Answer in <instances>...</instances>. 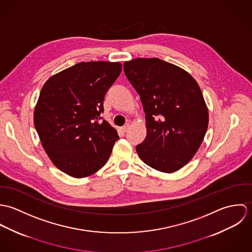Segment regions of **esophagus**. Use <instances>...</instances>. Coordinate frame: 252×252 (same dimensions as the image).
<instances>
[{
    "mask_svg": "<svg viewBox=\"0 0 252 252\" xmlns=\"http://www.w3.org/2000/svg\"><path fill=\"white\" fill-rule=\"evenodd\" d=\"M128 129H129V124H126V125H124L123 127L120 128V131H121L122 133H126V132L128 131Z\"/></svg>",
    "mask_w": 252,
    "mask_h": 252,
    "instance_id": "obj_1",
    "label": "esophagus"
}]
</instances>
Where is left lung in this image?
Returning a JSON list of instances; mask_svg holds the SVG:
<instances>
[{
    "label": "left lung",
    "mask_w": 252,
    "mask_h": 252,
    "mask_svg": "<svg viewBox=\"0 0 252 252\" xmlns=\"http://www.w3.org/2000/svg\"><path fill=\"white\" fill-rule=\"evenodd\" d=\"M126 77L140 95L146 137L136 150L146 165L174 173L185 166L202 144L209 111L196 80L180 67L158 58L125 62Z\"/></svg>",
    "instance_id": "left-lung-1"
}]
</instances>
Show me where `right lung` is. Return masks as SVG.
<instances>
[{
	"label": "right lung",
	"instance_id": "right-lung-1",
	"mask_svg": "<svg viewBox=\"0 0 252 252\" xmlns=\"http://www.w3.org/2000/svg\"><path fill=\"white\" fill-rule=\"evenodd\" d=\"M121 70L117 62H80L52 75L41 88L34 112L37 135L52 163L72 178L99 171L119 139L101 113Z\"/></svg>",
	"mask_w": 252,
	"mask_h": 252
}]
</instances>
